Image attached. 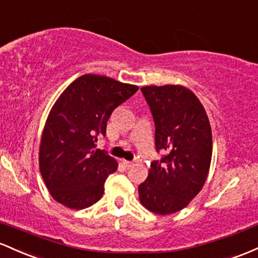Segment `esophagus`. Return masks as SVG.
<instances>
[{"instance_id":"34e87169","label":"esophagus","mask_w":258,"mask_h":258,"mask_svg":"<svg viewBox=\"0 0 258 258\" xmlns=\"http://www.w3.org/2000/svg\"><path fill=\"white\" fill-rule=\"evenodd\" d=\"M135 162H137V161H125V160H121V163H123L124 166H125L126 168H130V167L134 166Z\"/></svg>"}]
</instances>
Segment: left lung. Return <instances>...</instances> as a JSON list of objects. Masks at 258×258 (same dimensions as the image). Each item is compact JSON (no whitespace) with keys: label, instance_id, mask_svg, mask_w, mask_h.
I'll return each instance as SVG.
<instances>
[{"label":"left lung","instance_id":"8db88e82","mask_svg":"<svg viewBox=\"0 0 258 258\" xmlns=\"http://www.w3.org/2000/svg\"><path fill=\"white\" fill-rule=\"evenodd\" d=\"M155 121V146L160 160L139 185L147 210L170 215L183 210L206 181L212 158V132L204 106L180 85L141 88Z\"/></svg>","mask_w":258,"mask_h":258}]
</instances>
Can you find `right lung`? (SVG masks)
Instances as JSON below:
<instances>
[{
	"instance_id": "add662e5",
	"label": "right lung",
	"mask_w": 258,
	"mask_h": 258,
	"mask_svg": "<svg viewBox=\"0 0 258 258\" xmlns=\"http://www.w3.org/2000/svg\"><path fill=\"white\" fill-rule=\"evenodd\" d=\"M138 91L129 85L85 74L74 80L52 107L40 144V172L52 198L74 210L102 198L105 181L118 163L105 150H95L106 137L112 112Z\"/></svg>"
}]
</instances>
